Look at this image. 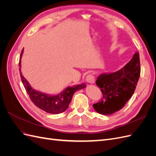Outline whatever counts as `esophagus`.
I'll return each mask as SVG.
<instances>
[{
	"instance_id": "obj_1",
	"label": "esophagus",
	"mask_w": 156,
	"mask_h": 156,
	"mask_svg": "<svg viewBox=\"0 0 156 156\" xmlns=\"http://www.w3.org/2000/svg\"><path fill=\"white\" fill-rule=\"evenodd\" d=\"M86 81L87 83L92 84L95 82V78H94V75L92 74H88L86 77Z\"/></svg>"
}]
</instances>
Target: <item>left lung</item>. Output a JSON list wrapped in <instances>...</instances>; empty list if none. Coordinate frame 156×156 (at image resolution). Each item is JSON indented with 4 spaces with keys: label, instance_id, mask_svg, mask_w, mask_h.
I'll return each mask as SVG.
<instances>
[{
    "label": "left lung",
    "instance_id": "obj_1",
    "mask_svg": "<svg viewBox=\"0 0 156 156\" xmlns=\"http://www.w3.org/2000/svg\"><path fill=\"white\" fill-rule=\"evenodd\" d=\"M140 73L139 54L136 53L123 68L112 73L101 74L96 83L101 88L103 98L93 104L95 111L108 115L123 108L135 92Z\"/></svg>",
    "mask_w": 156,
    "mask_h": 156
}]
</instances>
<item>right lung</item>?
<instances>
[{
  "label": "right lung",
  "mask_w": 156,
  "mask_h": 156,
  "mask_svg": "<svg viewBox=\"0 0 156 156\" xmlns=\"http://www.w3.org/2000/svg\"><path fill=\"white\" fill-rule=\"evenodd\" d=\"M23 53V49L21 51L20 62H19L21 81L31 101L36 107L41 108V110L51 114H59L63 112L68 108L74 93L77 90L83 89L87 87L84 83L72 87H69L66 88L62 92L56 96H50L35 90L30 86L29 83L23 77L21 72V59Z\"/></svg>",
  "instance_id": "right-lung-1"
}]
</instances>
